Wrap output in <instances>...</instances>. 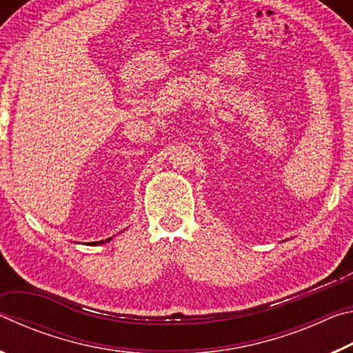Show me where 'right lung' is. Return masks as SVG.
<instances>
[{"label": "right lung", "instance_id": "obj_1", "mask_svg": "<svg viewBox=\"0 0 353 353\" xmlns=\"http://www.w3.org/2000/svg\"><path fill=\"white\" fill-rule=\"evenodd\" d=\"M113 240V236H110V238H107V240H101V241H93V243H88V244H92V246H97V244H104V243H109V241H112Z\"/></svg>", "mask_w": 353, "mask_h": 353}]
</instances>
